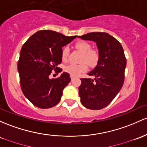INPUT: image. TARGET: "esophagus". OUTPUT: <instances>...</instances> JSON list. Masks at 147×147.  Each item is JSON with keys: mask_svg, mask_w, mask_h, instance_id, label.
Wrapping results in <instances>:
<instances>
[{"mask_svg": "<svg viewBox=\"0 0 147 147\" xmlns=\"http://www.w3.org/2000/svg\"><path fill=\"white\" fill-rule=\"evenodd\" d=\"M70 78H71V80H73V79L74 78H75V77H74V76H72V75H70Z\"/></svg>", "mask_w": 147, "mask_h": 147, "instance_id": "obj_1", "label": "esophagus"}]
</instances>
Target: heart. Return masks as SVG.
Here are the masks:
<instances>
[{"mask_svg": "<svg viewBox=\"0 0 147 147\" xmlns=\"http://www.w3.org/2000/svg\"><path fill=\"white\" fill-rule=\"evenodd\" d=\"M75 47L82 53L81 63H70L65 66V70L67 73L74 77H77L86 72L88 69V64L90 67H93L97 65L100 59V52L98 49H92L91 45L84 40H80L75 45ZM69 54V48L67 46L63 47L61 51V58L63 61L67 59ZM86 63H85V62Z\"/></svg>", "mask_w": 147, "mask_h": 147, "instance_id": "heart-1", "label": "heart"}]
</instances>
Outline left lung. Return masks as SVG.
Listing matches in <instances>:
<instances>
[{
    "label": "left lung",
    "mask_w": 147,
    "mask_h": 147,
    "mask_svg": "<svg viewBox=\"0 0 147 147\" xmlns=\"http://www.w3.org/2000/svg\"><path fill=\"white\" fill-rule=\"evenodd\" d=\"M78 37L96 42L99 50L98 65L88 74L96 78H82L79 87L82 104L98 110L107 107L123 86L126 59L121 43L107 33L93 32Z\"/></svg>",
    "instance_id": "1"
}]
</instances>
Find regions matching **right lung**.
<instances>
[{
    "label": "right lung",
    "instance_id": "obj_1",
    "mask_svg": "<svg viewBox=\"0 0 147 147\" xmlns=\"http://www.w3.org/2000/svg\"><path fill=\"white\" fill-rule=\"evenodd\" d=\"M77 36H65L51 30L36 32L22 46L18 61L22 91L25 97L36 107H52L60 102L63 90L71 79L67 72L50 79L53 70L61 72L62 47Z\"/></svg>",
    "mask_w": 147,
    "mask_h": 147
}]
</instances>
